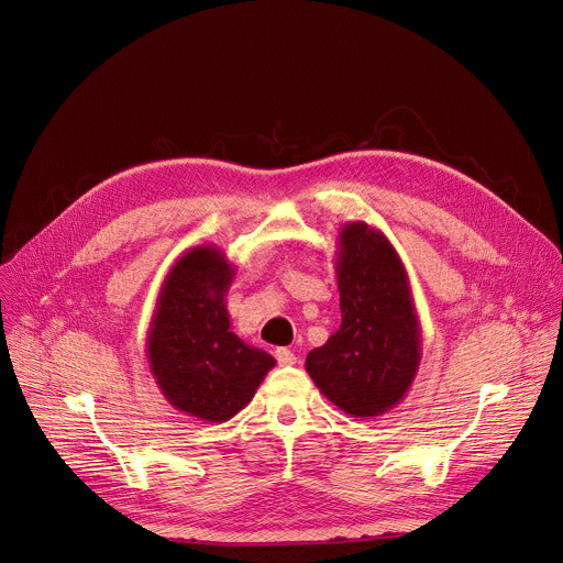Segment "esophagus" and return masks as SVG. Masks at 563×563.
<instances>
[{"mask_svg":"<svg viewBox=\"0 0 563 563\" xmlns=\"http://www.w3.org/2000/svg\"><path fill=\"white\" fill-rule=\"evenodd\" d=\"M275 358H277L279 365H295V361H297V356H295L290 350H286V347L277 350V352H275Z\"/></svg>","mask_w":563,"mask_h":563,"instance_id":"esophagus-1","label":"esophagus"}]
</instances>
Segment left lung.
I'll list each match as a JSON object with an SVG mask.
<instances>
[{
	"mask_svg": "<svg viewBox=\"0 0 563 563\" xmlns=\"http://www.w3.org/2000/svg\"><path fill=\"white\" fill-rule=\"evenodd\" d=\"M333 266L342 322L309 352L307 372L340 410L378 417L406 397L421 361L408 273L395 245L365 221L340 228Z\"/></svg>",
	"mask_w": 563,
	"mask_h": 563,
	"instance_id": "1",
	"label": "left lung"
}]
</instances>
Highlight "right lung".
Masks as SVG:
<instances>
[{
  "label": "right lung",
  "instance_id": "add662e5",
  "mask_svg": "<svg viewBox=\"0 0 563 563\" xmlns=\"http://www.w3.org/2000/svg\"><path fill=\"white\" fill-rule=\"evenodd\" d=\"M236 275L216 245L187 250L162 282L146 361L164 399L185 415L221 423L243 410L275 367L230 324L225 297Z\"/></svg>",
  "mask_w": 563,
  "mask_h": 563
}]
</instances>
